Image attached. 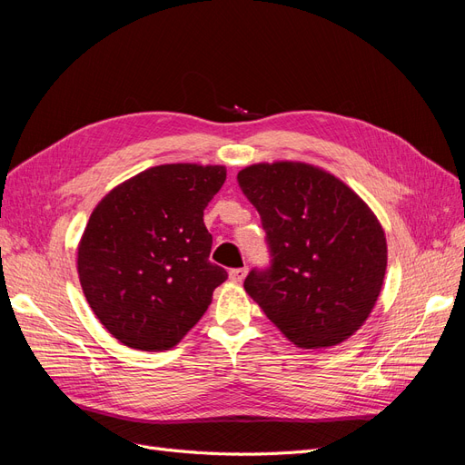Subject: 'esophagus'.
Instances as JSON below:
<instances>
[{
    "instance_id": "esophagus-1",
    "label": "esophagus",
    "mask_w": 465,
    "mask_h": 465,
    "mask_svg": "<svg viewBox=\"0 0 465 465\" xmlns=\"http://www.w3.org/2000/svg\"><path fill=\"white\" fill-rule=\"evenodd\" d=\"M246 273H248L246 267H234V270L229 272V277L234 281V283H241V281L246 277Z\"/></svg>"
}]
</instances>
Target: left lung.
Instances as JSON below:
<instances>
[{"label": "left lung", "instance_id": "1", "mask_svg": "<svg viewBox=\"0 0 465 465\" xmlns=\"http://www.w3.org/2000/svg\"><path fill=\"white\" fill-rule=\"evenodd\" d=\"M258 209L272 267L244 289L291 343L328 349L349 340L384 285L382 224L343 180L301 161L258 163L238 173Z\"/></svg>", "mask_w": 465, "mask_h": 465}]
</instances>
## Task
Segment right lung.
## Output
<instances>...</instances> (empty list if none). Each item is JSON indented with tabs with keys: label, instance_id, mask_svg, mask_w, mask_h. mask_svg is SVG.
<instances>
[{
	"label": "right lung",
	"instance_id": "add662e5",
	"mask_svg": "<svg viewBox=\"0 0 465 465\" xmlns=\"http://www.w3.org/2000/svg\"><path fill=\"white\" fill-rule=\"evenodd\" d=\"M227 180L221 164L151 166L98 202L77 246V273L94 316L124 345L180 343L227 279L209 262L203 209Z\"/></svg>",
	"mask_w": 465,
	"mask_h": 465
}]
</instances>
